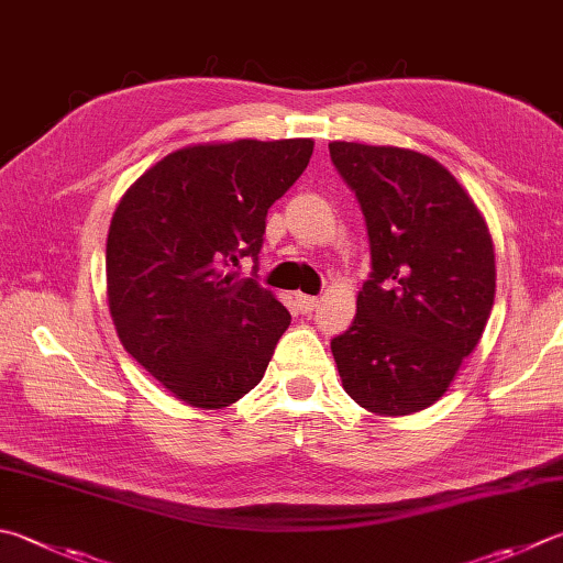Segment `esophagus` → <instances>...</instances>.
<instances>
[{
  "label": "esophagus",
  "instance_id": "esophagus-1",
  "mask_svg": "<svg viewBox=\"0 0 563 563\" xmlns=\"http://www.w3.org/2000/svg\"><path fill=\"white\" fill-rule=\"evenodd\" d=\"M296 303H299V309L303 313H311L318 306V299H316V296H309V294H296Z\"/></svg>",
  "mask_w": 563,
  "mask_h": 563
}]
</instances>
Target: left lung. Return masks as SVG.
<instances>
[{
  "label": "left lung",
  "instance_id": "obj_1",
  "mask_svg": "<svg viewBox=\"0 0 563 563\" xmlns=\"http://www.w3.org/2000/svg\"><path fill=\"white\" fill-rule=\"evenodd\" d=\"M367 222L373 274L331 350L343 387L375 417H407L446 395L495 301V247L446 166L405 146L331 142Z\"/></svg>",
  "mask_w": 563,
  "mask_h": 563
}]
</instances>
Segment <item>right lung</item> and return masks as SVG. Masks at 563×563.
<instances>
[{"label":"right lung","instance_id":"add662e5","mask_svg":"<svg viewBox=\"0 0 563 563\" xmlns=\"http://www.w3.org/2000/svg\"><path fill=\"white\" fill-rule=\"evenodd\" d=\"M311 140L203 142L136 178L108 232V303L136 363L188 407L225 409L264 377L291 316L240 279Z\"/></svg>","mask_w":563,"mask_h":563}]
</instances>
